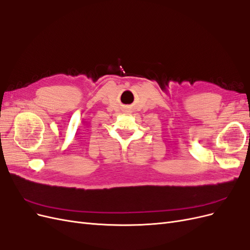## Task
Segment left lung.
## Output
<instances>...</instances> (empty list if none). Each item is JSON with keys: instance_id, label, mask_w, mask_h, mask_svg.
I'll return each mask as SVG.
<instances>
[{"instance_id": "left-lung-1", "label": "left lung", "mask_w": 250, "mask_h": 250, "mask_svg": "<svg viewBox=\"0 0 250 250\" xmlns=\"http://www.w3.org/2000/svg\"><path fill=\"white\" fill-rule=\"evenodd\" d=\"M249 139H250V133H249Z\"/></svg>"}]
</instances>
